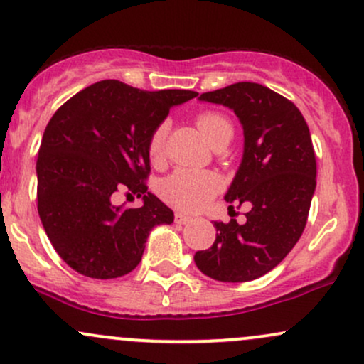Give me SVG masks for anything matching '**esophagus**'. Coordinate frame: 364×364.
<instances>
[{
	"mask_svg": "<svg viewBox=\"0 0 364 364\" xmlns=\"http://www.w3.org/2000/svg\"><path fill=\"white\" fill-rule=\"evenodd\" d=\"M191 220H193V219H191L190 215L181 214V212H176V214H174V223H176V224H183V225H186V224H190Z\"/></svg>",
	"mask_w": 364,
	"mask_h": 364,
	"instance_id": "1",
	"label": "esophagus"
}]
</instances>
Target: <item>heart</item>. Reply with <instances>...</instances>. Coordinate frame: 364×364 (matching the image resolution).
<instances>
[{
  "instance_id": "heart-1",
  "label": "heart",
  "mask_w": 364,
  "mask_h": 364,
  "mask_svg": "<svg viewBox=\"0 0 364 364\" xmlns=\"http://www.w3.org/2000/svg\"><path fill=\"white\" fill-rule=\"evenodd\" d=\"M196 127L212 147L231 140L232 127L229 119L220 112L202 111L195 118ZM168 127L159 124L150 133L147 141V154L154 164L162 161L166 147ZM220 190V179L214 173L195 169H176L159 185V195L166 203L185 212H198L210 203V200Z\"/></svg>"
}]
</instances>
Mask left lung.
Returning a JSON list of instances; mask_svg holds the SVG:
<instances>
[{
    "label": "left lung",
    "instance_id": "obj_1",
    "mask_svg": "<svg viewBox=\"0 0 364 364\" xmlns=\"http://www.w3.org/2000/svg\"><path fill=\"white\" fill-rule=\"evenodd\" d=\"M200 101L223 104L243 124V161L225 202L252 208L243 224L214 223V245L196 252L195 263L215 281H253L277 267L304 231L316 186L310 129L289 99L260 83H232Z\"/></svg>",
    "mask_w": 364,
    "mask_h": 364
}]
</instances>
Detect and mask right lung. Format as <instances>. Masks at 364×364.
I'll return each mask as SVG.
<instances>
[{
	"label": "right lung",
	"mask_w": 364,
	"mask_h": 364,
	"mask_svg": "<svg viewBox=\"0 0 364 364\" xmlns=\"http://www.w3.org/2000/svg\"><path fill=\"white\" fill-rule=\"evenodd\" d=\"M196 95L101 80L49 119L36 166L37 210L54 250L78 274L114 279L132 272L154 225L174 220L147 191V141L171 107ZM118 193L141 196L144 205L114 206Z\"/></svg>",
	"instance_id": "right-lung-1"
}]
</instances>
